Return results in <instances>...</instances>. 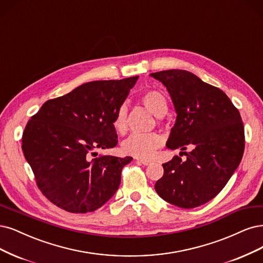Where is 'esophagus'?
Segmentation results:
<instances>
[{
  "mask_svg": "<svg viewBox=\"0 0 263 263\" xmlns=\"http://www.w3.org/2000/svg\"><path fill=\"white\" fill-rule=\"evenodd\" d=\"M137 161L139 163H141V164H143V165H148V164H150V163H151L150 160H146V159H137Z\"/></svg>",
  "mask_w": 263,
  "mask_h": 263,
  "instance_id": "esophagus-1",
  "label": "esophagus"
}]
</instances>
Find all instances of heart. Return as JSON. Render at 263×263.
<instances>
[{"label": "heart", "instance_id": "obj_1", "mask_svg": "<svg viewBox=\"0 0 263 263\" xmlns=\"http://www.w3.org/2000/svg\"><path fill=\"white\" fill-rule=\"evenodd\" d=\"M140 99L144 106L155 115L159 116L165 114L167 110V101L164 95L158 91V90H148V91L141 95ZM126 116H127V111H126L125 106H122L117 111L113 122L114 128L119 133H123L126 128ZM162 144L163 137L157 133H135L132 134L127 139L124 140L122 143V149L126 155L147 159L155 155L156 150L159 149Z\"/></svg>", "mask_w": 263, "mask_h": 263}]
</instances>
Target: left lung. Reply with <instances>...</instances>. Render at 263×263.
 <instances>
[{"mask_svg":"<svg viewBox=\"0 0 263 263\" xmlns=\"http://www.w3.org/2000/svg\"><path fill=\"white\" fill-rule=\"evenodd\" d=\"M167 89L176 112L166 147L180 149L164 163L156 183L158 195L171 204L192 209L206 203L229 182L241 161L245 134L241 117L221 89L190 71L168 69L150 74Z\"/></svg>","mask_w":263,"mask_h":263,"instance_id":"1","label":"left lung"}]
</instances>
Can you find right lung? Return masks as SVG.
<instances>
[{"mask_svg": "<svg viewBox=\"0 0 263 263\" xmlns=\"http://www.w3.org/2000/svg\"><path fill=\"white\" fill-rule=\"evenodd\" d=\"M138 76L86 83L45 102L27 123L23 151L42 194L71 213L92 212L114 196L132 157L98 156L117 144L114 119Z\"/></svg>", "mask_w": 263, "mask_h": 263, "instance_id": "add662e5", "label": "right lung"}]
</instances>
